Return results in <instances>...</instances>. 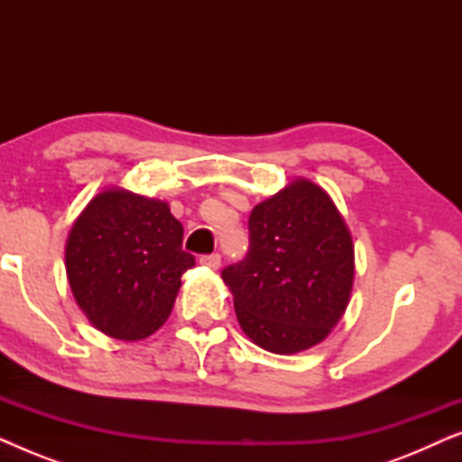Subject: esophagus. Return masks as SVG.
<instances>
[{
	"label": "esophagus",
	"mask_w": 462,
	"mask_h": 462,
	"mask_svg": "<svg viewBox=\"0 0 462 462\" xmlns=\"http://www.w3.org/2000/svg\"><path fill=\"white\" fill-rule=\"evenodd\" d=\"M199 264H204V267L217 271L220 267V254H206V256H201L199 258Z\"/></svg>",
	"instance_id": "obj_1"
}]
</instances>
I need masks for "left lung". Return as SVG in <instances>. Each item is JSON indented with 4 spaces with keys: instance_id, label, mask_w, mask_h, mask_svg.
<instances>
[{
    "instance_id": "obj_1",
    "label": "left lung",
    "mask_w": 462,
    "mask_h": 462,
    "mask_svg": "<svg viewBox=\"0 0 462 462\" xmlns=\"http://www.w3.org/2000/svg\"><path fill=\"white\" fill-rule=\"evenodd\" d=\"M250 250L223 269L239 326L252 343L292 356L343 318L356 275L353 239L324 189L296 179L254 206Z\"/></svg>"
}]
</instances>
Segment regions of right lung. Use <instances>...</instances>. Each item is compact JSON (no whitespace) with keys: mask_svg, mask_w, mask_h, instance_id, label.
<instances>
[{"mask_svg":"<svg viewBox=\"0 0 462 462\" xmlns=\"http://www.w3.org/2000/svg\"><path fill=\"white\" fill-rule=\"evenodd\" d=\"M195 264L170 206L113 187L92 198L67 237L71 292L97 330L119 340L153 334Z\"/></svg>","mask_w":462,"mask_h":462,"instance_id":"1","label":"right lung"}]
</instances>
